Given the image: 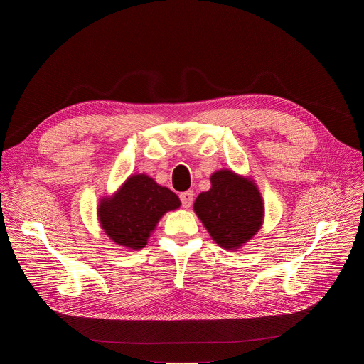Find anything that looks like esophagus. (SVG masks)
I'll return each instance as SVG.
<instances>
[{
	"instance_id": "esophagus-1",
	"label": "esophagus",
	"mask_w": 364,
	"mask_h": 364,
	"mask_svg": "<svg viewBox=\"0 0 364 364\" xmlns=\"http://www.w3.org/2000/svg\"><path fill=\"white\" fill-rule=\"evenodd\" d=\"M193 198H194V193L191 190L184 191V193L180 194L181 204H183V207H186V209H188V207L193 204Z\"/></svg>"
}]
</instances>
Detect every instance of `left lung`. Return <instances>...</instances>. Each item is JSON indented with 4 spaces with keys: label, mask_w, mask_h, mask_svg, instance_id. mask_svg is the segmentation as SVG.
Returning <instances> with one entry per match:
<instances>
[{
    "label": "left lung",
    "mask_w": 364,
    "mask_h": 364,
    "mask_svg": "<svg viewBox=\"0 0 364 364\" xmlns=\"http://www.w3.org/2000/svg\"><path fill=\"white\" fill-rule=\"evenodd\" d=\"M212 188L194 201V212L213 240L228 250L243 246L264 222V200L252 180L230 170L210 177Z\"/></svg>",
    "instance_id": "left-lung-1"
}]
</instances>
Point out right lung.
I'll list each match as a JSON object with an SVG mask.
<instances>
[{
  "instance_id": "add662e5",
  "label": "right lung",
  "mask_w": 364,
  "mask_h": 364,
  "mask_svg": "<svg viewBox=\"0 0 364 364\" xmlns=\"http://www.w3.org/2000/svg\"><path fill=\"white\" fill-rule=\"evenodd\" d=\"M170 188L145 174L131 176L112 196L100 200L97 216L102 229L121 246L142 249L164 213L180 207Z\"/></svg>"
}]
</instances>
